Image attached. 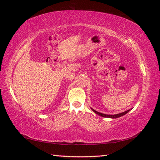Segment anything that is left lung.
I'll list each match as a JSON object with an SVG mask.
<instances>
[{
	"instance_id": "1",
	"label": "left lung",
	"mask_w": 160,
	"mask_h": 160,
	"mask_svg": "<svg viewBox=\"0 0 160 160\" xmlns=\"http://www.w3.org/2000/svg\"><path fill=\"white\" fill-rule=\"evenodd\" d=\"M91 109L92 110V112H95V113L98 114V115H99L100 116H102V117H103V118H112V119H113V118H120V117H121V116H124L125 114H126V113H128V112H130V110L132 109H130L127 110V111H126V112H122V113H120L114 114V115H108V114H104V113H100V112H98L95 111V109H93L92 108H91Z\"/></svg>"
}]
</instances>
